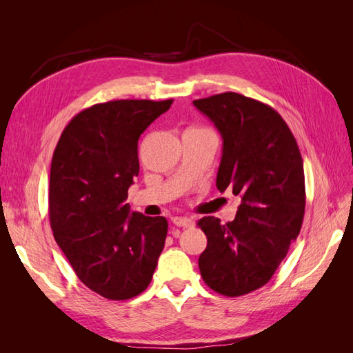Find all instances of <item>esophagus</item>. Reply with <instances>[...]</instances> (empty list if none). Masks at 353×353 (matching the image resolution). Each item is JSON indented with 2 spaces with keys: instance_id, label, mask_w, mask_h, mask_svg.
<instances>
[{
  "instance_id": "obj_1",
  "label": "esophagus",
  "mask_w": 353,
  "mask_h": 353,
  "mask_svg": "<svg viewBox=\"0 0 353 353\" xmlns=\"http://www.w3.org/2000/svg\"><path fill=\"white\" fill-rule=\"evenodd\" d=\"M172 222L175 223L176 227H183V228H190V227L194 225V221L190 219V218H185V216H174Z\"/></svg>"
}]
</instances>
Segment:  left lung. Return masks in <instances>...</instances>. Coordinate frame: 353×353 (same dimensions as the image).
Returning <instances> with one entry per match:
<instances>
[{
  "mask_svg": "<svg viewBox=\"0 0 353 353\" xmlns=\"http://www.w3.org/2000/svg\"><path fill=\"white\" fill-rule=\"evenodd\" d=\"M193 104L222 135L218 190L241 197L234 221L205 216L197 222L208 237L199 268L212 290L237 297L271 280L301 232L303 160L290 128L271 105L237 92Z\"/></svg>",
  "mask_w": 353,
  "mask_h": 353,
  "instance_id": "left-lung-1",
  "label": "left lung"
}]
</instances>
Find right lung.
<instances>
[{
	"label": "right lung",
	"instance_id": "obj_1",
	"mask_svg": "<svg viewBox=\"0 0 353 353\" xmlns=\"http://www.w3.org/2000/svg\"><path fill=\"white\" fill-rule=\"evenodd\" d=\"M172 101L94 104L68 123L52 154V234L78 279L110 301L143 293L163 250L166 218L131 212L125 201L140 172V135Z\"/></svg>",
	"mask_w": 353,
	"mask_h": 353
}]
</instances>
